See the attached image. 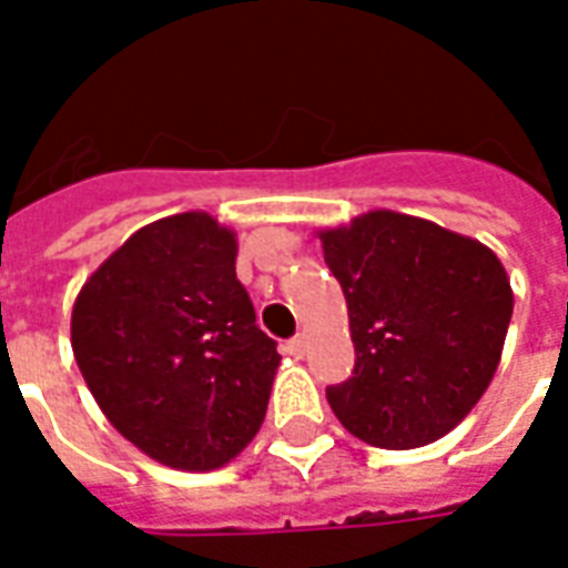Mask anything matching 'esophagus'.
<instances>
[{
    "label": "esophagus",
    "mask_w": 568,
    "mask_h": 568,
    "mask_svg": "<svg viewBox=\"0 0 568 568\" xmlns=\"http://www.w3.org/2000/svg\"><path fill=\"white\" fill-rule=\"evenodd\" d=\"M285 352L292 354V357H303V354H306V336H303V333H297L294 339L285 342Z\"/></svg>",
    "instance_id": "1"
}]
</instances>
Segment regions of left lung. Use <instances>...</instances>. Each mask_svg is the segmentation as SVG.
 <instances>
[{"instance_id": "1", "label": "left lung", "mask_w": 568, "mask_h": 568, "mask_svg": "<svg viewBox=\"0 0 568 568\" xmlns=\"http://www.w3.org/2000/svg\"><path fill=\"white\" fill-rule=\"evenodd\" d=\"M354 342L352 378L327 387L354 438L414 449L447 435L495 378L513 288L474 237L396 211L322 232Z\"/></svg>"}]
</instances>
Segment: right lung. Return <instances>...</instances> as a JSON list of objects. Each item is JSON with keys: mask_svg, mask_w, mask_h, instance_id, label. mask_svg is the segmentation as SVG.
Segmentation results:
<instances>
[{"mask_svg": "<svg viewBox=\"0 0 568 568\" xmlns=\"http://www.w3.org/2000/svg\"><path fill=\"white\" fill-rule=\"evenodd\" d=\"M237 244L187 211L133 232L73 303L71 345L101 410L145 456L214 470L255 438L280 354L235 274Z\"/></svg>", "mask_w": 568, "mask_h": 568, "instance_id": "add662e5", "label": "right lung"}]
</instances>
